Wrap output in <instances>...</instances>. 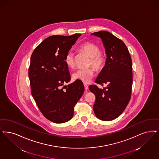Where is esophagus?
Wrapping results in <instances>:
<instances>
[{"label":"esophagus","mask_w":159,"mask_h":159,"mask_svg":"<svg viewBox=\"0 0 159 159\" xmlns=\"http://www.w3.org/2000/svg\"><path fill=\"white\" fill-rule=\"evenodd\" d=\"M84 89H85L86 90H87L88 89H89L88 85L86 83H84Z\"/></svg>","instance_id":"1"}]
</instances>
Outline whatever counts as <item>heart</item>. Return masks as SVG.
I'll list each match as a JSON object with an SVG mask.
<instances>
[{"mask_svg": "<svg viewBox=\"0 0 159 159\" xmlns=\"http://www.w3.org/2000/svg\"><path fill=\"white\" fill-rule=\"evenodd\" d=\"M79 49L86 53L90 57L88 64L89 66H92L96 70L102 69L105 63V58L101 53L100 48L97 45L90 43H84L80 45ZM64 61L69 68H74L75 53L73 51L69 50L67 52L64 57ZM94 74L95 70L92 67L87 69H80L73 73V78L83 82L89 83L92 79Z\"/></svg>", "mask_w": 159, "mask_h": 159, "instance_id": "1", "label": "heart"}]
</instances>
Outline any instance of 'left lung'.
Instances as JSON below:
<instances>
[{
  "instance_id": "8db88e82",
  "label": "left lung",
  "mask_w": 159,
  "mask_h": 159,
  "mask_svg": "<svg viewBox=\"0 0 159 159\" xmlns=\"http://www.w3.org/2000/svg\"><path fill=\"white\" fill-rule=\"evenodd\" d=\"M102 39L105 48V65L89 90L96 96L93 111L102 121H112L124 112L130 101L133 85L132 60L126 45L111 33L101 31L92 33Z\"/></svg>"
}]
</instances>
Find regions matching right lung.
Instances as JSON below:
<instances>
[{"instance_id": "1", "label": "right lung", "mask_w": 159, "mask_h": 159, "mask_svg": "<svg viewBox=\"0 0 159 159\" xmlns=\"http://www.w3.org/2000/svg\"><path fill=\"white\" fill-rule=\"evenodd\" d=\"M80 35L50 36L38 45L31 57L28 76L32 97L43 115L54 123L72 118L74 107L84 92L79 80L63 86L70 80L65 55Z\"/></svg>"}]
</instances>
